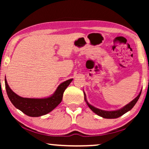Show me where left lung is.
Wrapping results in <instances>:
<instances>
[{"label": "left lung", "instance_id": "obj_1", "mask_svg": "<svg viewBox=\"0 0 149 149\" xmlns=\"http://www.w3.org/2000/svg\"><path fill=\"white\" fill-rule=\"evenodd\" d=\"M141 91L139 93V94L138 95L137 97H136L135 99H133L132 102H130L129 104L125 105V107H123L122 108H121V109L117 110H113V111L102 110L99 109V108H95L92 105H91L89 103L87 102V100L86 99V95H85V93H84V96H85L84 98H85V100L87 102V104L88 105V107H89L90 108V109L93 112H95L96 114L99 115V116H101L104 118H108V119H114V118H117L122 116L123 114H125V113L127 112L128 111L132 110V108L134 107L135 104H136V102H137V100H139V99L141 93Z\"/></svg>", "mask_w": 149, "mask_h": 149}]
</instances>
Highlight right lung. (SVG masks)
<instances>
[{
    "instance_id": "obj_1",
    "label": "right lung",
    "mask_w": 149,
    "mask_h": 149,
    "mask_svg": "<svg viewBox=\"0 0 149 149\" xmlns=\"http://www.w3.org/2000/svg\"><path fill=\"white\" fill-rule=\"evenodd\" d=\"M72 80L73 79H70L62 83L57 87L53 95L44 99H31L19 97L10 88L6 77L5 87L9 99L15 107L29 116L39 117L51 112L61 102L63 93Z\"/></svg>"
}]
</instances>
